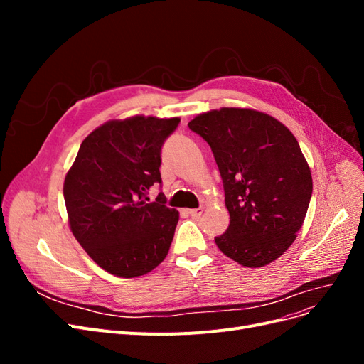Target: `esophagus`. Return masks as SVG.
Instances as JSON below:
<instances>
[{"label": "esophagus", "mask_w": 364, "mask_h": 364, "mask_svg": "<svg viewBox=\"0 0 364 364\" xmlns=\"http://www.w3.org/2000/svg\"><path fill=\"white\" fill-rule=\"evenodd\" d=\"M202 208H197V209H188V214L191 215V217H200L202 215Z\"/></svg>", "instance_id": "34e87169"}]
</instances>
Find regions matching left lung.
<instances>
[{
    "instance_id": "1",
    "label": "left lung",
    "mask_w": 364,
    "mask_h": 364,
    "mask_svg": "<svg viewBox=\"0 0 364 364\" xmlns=\"http://www.w3.org/2000/svg\"><path fill=\"white\" fill-rule=\"evenodd\" d=\"M214 153L230 215L215 245L245 267L279 258L296 238L313 193L310 167L291 132L252 109L223 107L188 123Z\"/></svg>"
}]
</instances>
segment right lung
Returning <instances> with one entry per match:
<instances>
[{"label": "right lung", "mask_w": 364, "mask_h": 364, "mask_svg": "<svg viewBox=\"0 0 364 364\" xmlns=\"http://www.w3.org/2000/svg\"><path fill=\"white\" fill-rule=\"evenodd\" d=\"M179 118L109 121L87 135L63 183L74 237L98 266L119 278L151 272L170 250L179 213L162 193L161 151Z\"/></svg>", "instance_id": "right-lung-1"}]
</instances>
